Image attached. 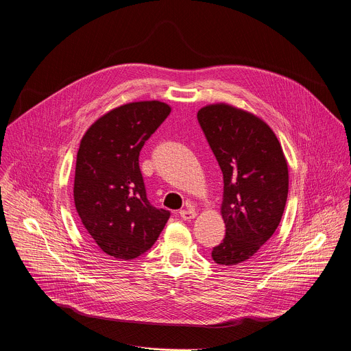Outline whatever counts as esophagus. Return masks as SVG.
Returning a JSON list of instances; mask_svg holds the SVG:
<instances>
[{"mask_svg": "<svg viewBox=\"0 0 351 351\" xmlns=\"http://www.w3.org/2000/svg\"><path fill=\"white\" fill-rule=\"evenodd\" d=\"M179 215H180V217L184 219V220H191V219H194V217L197 216V212H195L193 208L187 206V208L182 209V210L179 212Z\"/></svg>", "mask_w": 351, "mask_h": 351, "instance_id": "1", "label": "esophagus"}]
</instances>
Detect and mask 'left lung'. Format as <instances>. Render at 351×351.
<instances>
[{
	"instance_id": "left-lung-1",
	"label": "left lung",
	"mask_w": 351,
	"mask_h": 351,
	"mask_svg": "<svg viewBox=\"0 0 351 351\" xmlns=\"http://www.w3.org/2000/svg\"><path fill=\"white\" fill-rule=\"evenodd\" d=\"M198 123L223 172V243L212 250L221 266L247 262L277 230L289 173L273 130L258 115L227 103L204 106Z\"/></svg>"
}]
</instances>
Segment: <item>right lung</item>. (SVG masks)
<instances>
[{"mask_svg":"<svg viewBox=\"0 0 351 351\" xmlns=\"http://www.w3.org/2000/svg\"><path fill=\"white\" fill-rule=\"evenodd\" d=\"M169 112L160 100L127 103L99 117L81 139L75 209L92 241L117 261L150 250L169 219L149 202L139 168L143 145Z\"/></svg>","mask_w":351,"mask_h":351,"instance_id":"obj_1","label":"right lung"}]
</instances>
